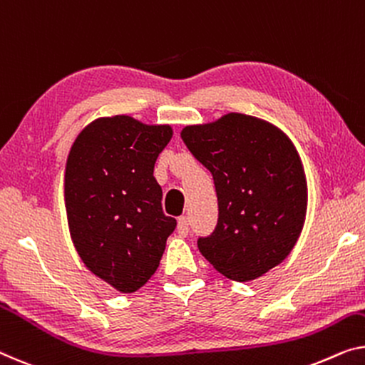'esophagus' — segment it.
<instances>
[{
    "label": "esophagus",
    "mask_w": 365,
    "mask_h": 365,
    "mask_svg": "<svg viewBox=\"0 0 365 365\" xmlns=\"http://www.w3.org/2000/svg\"><path fill=\"white\" fill-rule=\"evenodd\" d=\"M177 230H178V235H180V236H187L188 235V232H190V222H188V217L187 216L178 217Z\"/></svg>",
    "instance_id": "esophagus-1"
}]
</instances>
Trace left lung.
<instances>
[{
  "label": "left lung",
  "instance_id": "8db88e82",
  "mask_svg": "<svg viewBox=\"0 0 365 365\" xmlns=\"http://www.w3.org/2000/svg\"><path fill=\"white\" fill-rule=\"evenodd\" d=\"M182 139L215 180L217 225L198 239L213 267L251 282L284 262L302 235L308 185L295 144L265 119L227 113L182 129Z\"/></svg>",
  "mask_w": 365,
  "mask_h": 365
}]
</instances>
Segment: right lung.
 Masks as SVG:
<instances>
[{"instance_id":"obj_1","label":"right lung","mask_w":365,"mask_h":365,"mask_svg":"<svg viewBox=\"0 0 365 365\" xmlns=\"http://www.w3.org/2000/svg\"><path fill=\"white\" fill-rule=\"evenodd\" d=\"M170 124L128 114L96 118L70 148L63 198L70 237L91 274L121 293L148 284L177 221L162 211L154 177Z\"/></svg>"}]
</instances>
